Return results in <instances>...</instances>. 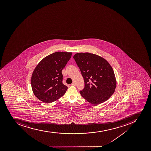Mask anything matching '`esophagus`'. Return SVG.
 <instances>
[{
    "label": "esophagus",
    "mask_w": 151,
    "mask_h": 151,
    "mask_svg": "<svg viewBox=\"0 0 151 151\" xmlns=\"http://www.w3.org/2000/svg\"><path fill=\"white\" fill-rule=\"evenodd\" d=\"M71 86H76V83H72L71 84Z\"/></svg>",
    "instance_id": "34e87169"
}]
</instances>
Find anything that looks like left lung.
Segmentation results:
<instances>
[{"label":"left lung","instance_id":"left-lung-1","mask_svg":"<svg viewBox=\"0 0 151 151\" xmlns=\"http://www.w3.org/2000/svg\"><path fill=\"white\" fill-rule=\"evenodd\" d=\"M84 81L81 95L91 104L98 105L108 100L114 93L116 81L112 67L98 55L77 53L73 56Z\"/></svg>","mask_w":151,"mask_h":151}]
</instances>
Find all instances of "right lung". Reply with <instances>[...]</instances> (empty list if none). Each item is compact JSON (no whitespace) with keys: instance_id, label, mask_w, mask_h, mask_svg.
I'll list each match as a JSON object with an SVG mask.
<instances>
[{"instance_id":"right-lung-1","label":"right lung","mask_w":151,"mask_h":151,"mask_svg":"<svg viewBox=\"0 0 151 151\" xmlns=\"http://www.w3.org/2000/svg\"><path fill=\"white\" fill-rule=\"evenodd\" d=\"M71 55L72 52H54L44 58L37 65L31 77V87L39 100L51 103L65 93L68 87L62 83V70Z\"/></svg>"}]
</instances>
